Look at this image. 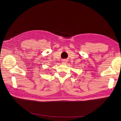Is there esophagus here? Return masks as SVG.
Segmentation results:
<instances>
[{
  "label": "esophagus",
  "mask_w": 121,
  "mask_h": 121,
  "mask_svg": "<svg viewBox=\"0 0 121 121\" xmlns=\"http://www.w3.org/2000/svg\"><path fill=\"white\" fill-rule=\"evenodd\" d=\"M65 62H65H66V61H65V62Z\"/></svg>",
  "instance_id": "obj_1"
}]
</instances>
